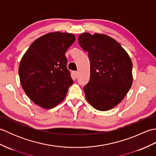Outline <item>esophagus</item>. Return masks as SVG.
<instances>
[{"label":"esophagus","mask_w":156,"mask_h":156,"mask_svg":"<svg viewBox=\"0 0 156 156\" xmlns=\"http://www.w3.org/2000/svg\"><path fill=\"white\" fill-rule=\"evenodd\" d=\"M78 73L77 72H73V74H74V76L75 78H78Z\"/></svg>","instance_id":"obj_1"}]
</instances>
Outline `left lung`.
Wrapping results in <instances>:
<instances>
[{
    "label": "left lung",
    "mask_w": 156,
    "mask_h": 156,
    "mask_svg": "<svg viewBox=\"0 0 156 156\" xmlns=\"http://www.w3.org/2000/svg\"><path fill=\"white\" fill-rule=\"evenodd\" d=\"M78 43L88 53L90 62V80L83 88L86 99L97 110H111L133 84L131 59L121 44L107 35L84 33Z\"/></svg>",
    "instance_id": "8db88e82"
}]
</instances>
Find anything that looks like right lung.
Instances as JSON below:
<instances>
[{"label":"right lung","mask_w":156,"mask_h":156,"mask_svg":"<svg viewBox=\"0 0 156 156\" xmlns=\"http://www.w3.org/2000/svg\"><path fill=\"white\" fill-rule=\"evenodd\" d=\"M75 39L69 33H48L33 42L22 57L19 67L21 87L39 107H55L73 84L65 54Z\"/></svg>","instance_id":"right-lung-1"}]
</instances>
